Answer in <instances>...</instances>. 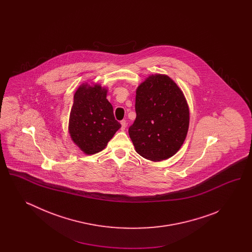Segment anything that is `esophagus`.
<instances>
[{
	"label": "esophagus",
	"instance_id": "obj_1",
	"mask_svg": "<svg viewBox=\"0 0 252 252\" xmlns=\"http://www.w3.org/2000/svg\"><path fill=\"white\" fill-rule=\"evenodd\" d=\"M121 125H122V130H125L126 129V120L121 121Z\"/></svg>",
	"mask_w": 252,
	"mask_h": 252
}]
</instances>
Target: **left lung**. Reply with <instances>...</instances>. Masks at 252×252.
<instances>
[{
  "instance_id": "8db88e82",
  "label": "left lung",
  "mask_w": 252,
  "mask_h": 252,
  "mask_svg": "<svg viewBox=\"0 0 252 252\" xmlns=\"http://www.w3.org/2000/svg\"><path fill=\"white\" fill-rule=\"evenodd\" d=\"M136 119L128 128L138 154L147 159H167L184 143L190 113L178 85L164 74H152L136 91Z\"/></svg>"
}]
</instances>
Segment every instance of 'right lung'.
Segmentation results:
<instances>
[{"instance_id":"right-lung-1","label":"right lung","mask_w":252,"mask_h":252,"mask_svg":"<svg viewBox=\"0 0 252 252\" xmlns=\"http://www.w3.org/2000/svg\"><path fill=\"white\" fill-rule=\"evenodd\" d=\"M107 92L100 85L82 84L73 96L69 133L72 142L87 155L102 151L121 127Z\"/></svg>"}]
</instances>
